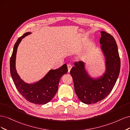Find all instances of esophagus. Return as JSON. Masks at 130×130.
<instances>
[{"instance_id":"esophagus-1","label":"esophagus","mask_w":130,"mask_h":130,"mask_svg":"<svg viewBox=\"0 0 130 130\" xmlns=\"http://www.w3.org/2000/svg\"><path fill=\"white\" fill-rule=\"evenodd\" d=\"M67 67H68V72H69L70 69H71L72 68V66L70 64H67Z\"/></svg>"}]
</instances>
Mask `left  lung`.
Returning <instances> with one entry per match:
<instances>
[{
    "mask_svg": "<svg viewBox=\"0 0 130 130\" xmlns=\"http://www.w3.org/2000/svg\"><path fill=\"white\" fill-rule=\"evenodd\" d=\"M100 43L106 58V71L103 76L96 78L90 77L82 61L75 62L70 72L75 92L80 101L86 104H95L105 99L112 91L120 73V60L115 38L102 31Z\"/></svg>",
    "mask_w": 130,
    "mask_h": 130,
    "instance_id": "obj_1",
    "label": "left lung"
}]
</instances>
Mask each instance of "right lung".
<instances>
[{
	"instance_id": "obj_1",
	"label": "right lung",
	"mask_w": 130,
	"mask_h": 130,
	"mask_svg": "<svg viewBox=\"0 0 130 130\" xmlns=\"http://www.w3.org/2000/svg\"><path fill=\"white\" fill-rule=\"evenodd\" d=\"M30 34V32H26L15 42L10 58V73L15 87L27 101L35 104L44 105L49 103L56 94L59 82L62 76L68 72V68L64 64L58 69L50 70L42 79L35 84H29L22 80L15 69V57L19 44L23 38Z\"/></svg>"
}]
</instances>
